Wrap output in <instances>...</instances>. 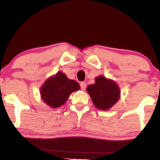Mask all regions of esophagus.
Here are the masks:
<instances>
[{
  "label": "esophagus",
  "instance_id": "obj_1",
  "mask_svg": "<svg viewBox=\"0 0 160 160\" xmlns=\"http://www.w3.org/2000/svg\"><path fill=\"white\" fill-rule=\"evenodd\" d=\"M80 85L81 90H85V88H86V83L84 82H80Z\"/></svg>",
  "mask_w": 160,
  "mask_h": 160
}]
</instances>
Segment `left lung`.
<instances>
[{
	"label": "left lung",
	"instance_id": "left-lung-1",
	"mask_svg": "<svg viewBox=\"0 0 160 160\" xmlns=\"http://www.w3.org/2000/svg\"><path fill=\"white\" fill-rule=\"evenodd\" d=\"M87 92L95 106L101 110H108L118 101L120 90L115 82L103 76L95 78L93 85H88Z\"/></svg>",
	"mask_w": 160,
	"mask_h": 160
}]
</instances>
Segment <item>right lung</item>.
<instances>
[{"instance_id": "add662e5", "label": "right lung", "mask_w": 160, "mask_h": 160, "mask_svg": "<svg viewBox=\"0 0 160 160\" xmlns=\"http://www.w3.org/2000/svg\"><path fill=\"white\" fill-rule=\"evenodd\" d=\"M75 80H69L62 72L49 78L41 88L43 101L52 108H58L65 103L70 95L80 89Z\"/></svg>"}]
</instances>
